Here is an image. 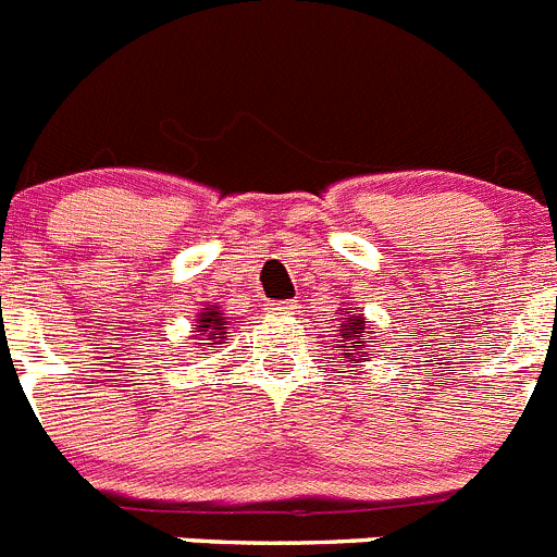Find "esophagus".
Listing matches in <instances>:
<instances>
[{
	"instance_id": "obj_1",
	"label": "esophagus",
	"mask_w": 557,
	"mask_h": 557,
	"mask_svg": "<svg viewBox=\"0 0 557 557\" xmlns=\"http://www.w3.org/2000/svg\"><path fill=\"white\" fill-rule=\"evenodd\" d=\"M273 312L275 314H295L298 312V304H295V300H278V304H273Z\"/></svg>"
}]
</instances>
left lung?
Returning a JSON list of instances; mask_svg holds the SVG:
<instances>
[{"mask_svg": "<svg viewBox=\"0 0 557 557\" xmlns=\"http://www.w3.org/2000/svg\"><path fill=\"white\" fill-rule=\"evenodd\" d=\"M336 329H339V339L345 342L342 348H350V350H359L361 342L359 336H364V318H350V314H345V318H339V323H336ZM356 364V359H354Z\"/></svg>", "mask_w": 557, "mask_h": 557, "instance_id": "8db88e82", "label": "left lung"}]
</instances>
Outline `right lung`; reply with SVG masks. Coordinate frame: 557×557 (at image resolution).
<instances>
[{"instance_id": "right-lung-1", "label": "right lung", "mask_w": 557, "mask_h": 557, "mask_svg": "<svg viewBox=\"0 0 557 557\" xmlns=\"http://www.w3.org/2000/svg\"><path fill=\"white\" fill-rule=\"evenodd\" d=\"M198 331H209V339L212 342H198V345H209V348H215L218 342L223 339V334H226V323H223V318H221V309H209V312H203L201 314V320H198Z\"/></svg>"}]
</instances>
